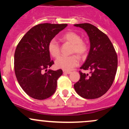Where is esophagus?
I'll list each match as a JSON object with an SVG mask.
<instances>
[{"label":"esophagus","instance_id":"obj_1","mask_svg":"<svg viewBox=\"0 0 129 129\" xmlns=\"http://www.w3.org/2000/svg\"><path fill=\"white\" fill-rule=\"evenodd\" d=\"M63 72L64 74H70L71 73V72H70V71H63Z\"/></svg>","mask_w":129,"mask_h":129}]
</instances>
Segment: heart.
<instances>
[{
    "instance_id": "heart-1",
    "label": "heart",
    "mask_w": 129,
    "mask_h": 129,
    "mask_svg": "<svg viewBox=\"0 0 129 129\" xmlns=\"http://www.w3.org/2000/svg\"><path fill=\"white\" fill-rule=\"evenodd\" d=\"M60 40L65 42L72 44L71 49V54H76L79 57H84L87 53L88 45L85 41L82 40L79 34L75 32L69 31L62 34ZM48 51L54 57L59 55L60 52V47L56 40L52 39L49 42L47 45ZM79 58L75 55L70 56L61 55L55 60V66L58 69L64 71H69L79 64Z\"/></svg>"
}]
</instances>
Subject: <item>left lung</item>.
I'll list each match as a JSON object with an SVG mask.
<instances>
[{
	"label": "left lung",
	"mask_w": 129,
	"mask_h": 129,
	"mask_svg": "<svg viewBox=\"0 0 129 129\" xmlns=\"http://www.w3.org/2000/svg\"><path fill=\"white\" fill-rule=\"evenodd\" d=\"M74 25L87 32L90 44L86 60L80 67L90 71V75L79 71L80 77L74 84V89L83 98H99L112 85L117 69V53L107 36L95 26L88 23Z\"/></svg>",
	"instance_id": "obj_1"
}]
</instances>
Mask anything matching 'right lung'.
<instances>
[{
  "label": "right lung",
  "instance_id": "add662e5",
  "mask_svg": "<svg viewBox=\"0 0 129 129\" xmlns=\"http://www.w3.org/2000/svg\"><path fill=\"white\" fill-rule=\"evenodd\" d=\"M67 26L49 23L37 25L24 35L17 46L14 54L15 76L22 89L32 98L45 99L56 90L62 70L47 71L54 63L50 60L47 45Z\"/></svg>",
  "mask_w": 129,
  "mask_h": 129
}]
</instances>
